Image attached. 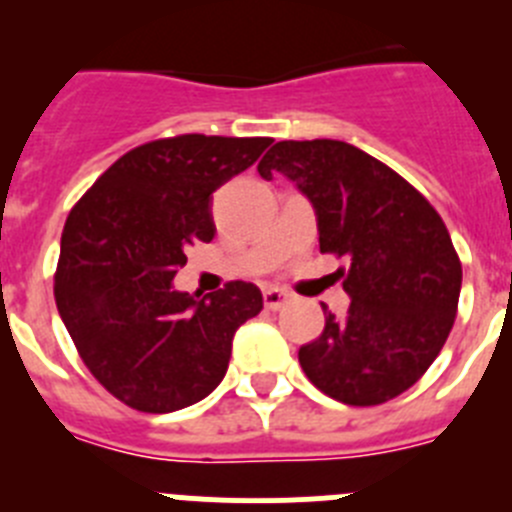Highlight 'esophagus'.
<instances>
[{"mask_svg":"<svg viewBox=\"0 0 512 512\" xmlns=\"http://www.w3.org/2000/svg\"><path fill=\"white\" fill-rule=\"evenodd\" d=\"M289 295L284 292V289L279 287H266L264 289V305L269 307V310H279L282 305H287Z\"/></svg>","mask_w":512,"mask_h":512,"instance_id":"1","label":"esophagus"}]
</instances>
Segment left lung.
I'll return each mask as SVG.
<instances>
[{"mask_svg": "<svg viewBox=\"0 0 512 512\" xmlns=\"http://www.w3.org/2000/svg\"><path fill=\"white\" fill-rule=\"evenodd\" d=\"M284 174L315 210L323 253L351 261V305L300 348L320 392L346 405H379L413 387L456 318L461 264L441 215L418 189L343 140H279L259 161L266 182Z\"/></svg>", "mask_w": 512, "mask_h": 512, "instance_id": "8db88e82", "label": "left lung"}]
</instances>
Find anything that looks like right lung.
<instances>
[{
  "label": "right lung",
  "instance_id": "1",
  "mask_svg": "<svg viewBox=\"0 0 512 512\" xmlns=\"http://www.w3.org/2000/svg\"><path fill=\"white\" fill-rule=\"evenodd\" d=\"M271 138L176 135L117 158L63 225L56 305L104 390L140 413L205 400L228 372L235 330L261 289L179 292L187 246L215 238L212 192L246 171Z\"/></svg>",
  "mask_w": 512,
  "mask_h": 512
}]
</instances>
